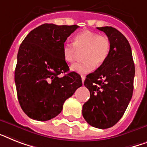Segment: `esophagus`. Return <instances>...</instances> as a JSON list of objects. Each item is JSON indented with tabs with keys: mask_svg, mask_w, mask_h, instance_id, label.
Returning a JSON list of instances; mask_svg holds the SVG:
<instances>
[{
	"mask_svg": "<svg viewBox=\"0 0 147 147\" xmlns=\"http://www.w3.org/2000/svg\"><path fill=\"white\" fill-rule=\"evenodd\" d=\"M82 83H84V80H85V76H83V75H82Z\"/></svg>",
	"mask_w": 147,
	"mask_h": 147,
	"instance_id": "34e87169",
	"label": "esophagus"
}]
</instances>
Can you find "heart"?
I'll return each instance as SVG.
<instances>
[{"label": "heart", "mask_w": 147, "mask_h": 147, "mask_svg": "<svg viewBox=\"0 0 147 147\" xmlns=\"http://www.w3.org/2000/svg\"><path fill=\"white\" fill-rule=\"evenodd\" d=\"M111 51V41L106 35L90 31H82L76 34L73 44L65 42L63 46V59L67 63H72L78 53H82L83 61L71 66V71L79 74L88 73L96 65L106 62Z\"/></svg>", "instance_id": "obj_1"}]
</instances>
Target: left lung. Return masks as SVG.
I'll list each match as a JSON object with an SVG mask.
<instances>
[{"label":"left lung","instance_id":"obj_1","mask_svg":"<svg viewBox=\"0 0 147 147\" xmlns=\"http://www.w3.org/2000/svg\"><path fill=\"white\" fill-rule=\"evenodd\" d=\"M96 28L109 38L111 51L106 62L87 76L84 84L90 99L83 105L82 115L89 125L105 129L121 119L131 100L135 68L131 48L123 34L111 26Z\"/></svg>","mask_w":147,"mask_h":147}]
</instances>
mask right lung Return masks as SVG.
Returning <instances> with one entry per match:
<instances>
[{
    "label": "right lung",
    "instance_id": "add662e5",
    "mask_svg": "<svg viewBox=\"0 0 147 147\" xmlns=\"http://www.w3.org/2000/svg\"><path fill=\"white\" fill-rule=\"evenodd\" d=\"M79 26L43 24L31 31L20 45L15 69L18 100L29 118L47 121L59 115L63 103L82 85V78L69 70L62 49Z\"/></svg>",
    "mask_w": 147,
    "mask_h": 147
}]
</instances>
